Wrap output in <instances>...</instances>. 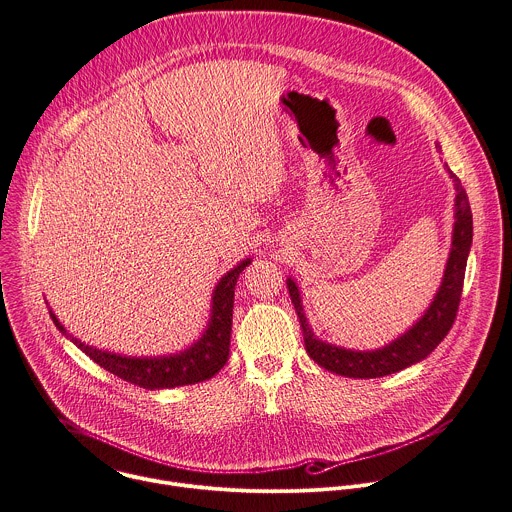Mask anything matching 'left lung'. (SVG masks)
Wrapping results in <instances>:
<instances>
[{
	"label": "left lung",
	"instance_id": "1",
	"mask_svg": "<svg viewBox=\"0 0 512 512\" xmlns=\"http://www.w3.org/2000/svg\"><path fill=\"white\" fill-rule=\"evenodd\" d=\"M437 149L441 151V145H437ZM445 169L449 171L451 179L455 181V191H457L451 253L447 259L441 287H439L437 295L433 297L429 309L401 337H397L389 345L375 349V351H353V349H345V347H337L327 341H321L319 337H315V333L305 317L297 283L291 277L287 279V289H289L291 301L295 305V311H297V317H299V323L303 329L305 349H307L309 357L323 369H327L335 375L351 377V379H377V377H385L391 373H399V371L427 359L451 331L457 311H459L467 259H469V251L473 245V213H471L467 191L463 189L459 177L449 169L447 163H445Z\"/></svg>",
	"mask_w": 512,
	"mask_h": 512
}]
</instances>
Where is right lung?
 <instances>
[{
  "label": "right lung",
  "mask_w": 512,
  "mask_h": 512,
  "mask_svg": "<svg viewBox=\"0 0 512 512\" xmlns=\"http://www.w3.org/2000/svg\"><path fill=\"white\" fill-rule=\"evenodd\" d=\"M251 263L245 259L237 263L231 271H227L213 289L211 295V317L203 331V335L185 351L163 355V357H127L111 351H101L91 345L81 343L59 323L55 313L49 309V315L55 327L77 347L81 349L93 363L113 373L115 377L155 391V389H173L183 385H195L211 379L215 373L223 369L229 359V343H231V321H233V297L239 273Z\"/></svg>",
  "instance_id": "obj_1"
}]
</instances>
